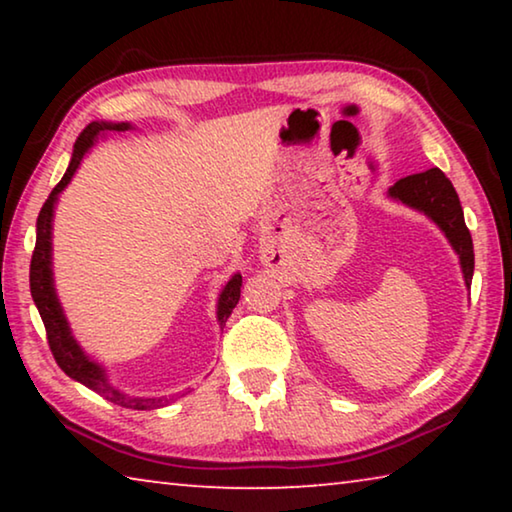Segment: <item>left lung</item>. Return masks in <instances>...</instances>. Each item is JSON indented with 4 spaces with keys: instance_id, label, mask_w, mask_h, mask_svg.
I'll return each mask as SVG.
<instances>
[{
    "instance_id": "left-lung-1",
    "label": "left lung",
    "mask_w": 512,
    "mask_h": 512,
    "mask_svg": "<svg viewBox=\"0 0 512 512\" xmlns=\"http://www.w3.org/2000/svg\"><path fill=\"white\" fill-rule=\"evenodd\" d=\"M388 198L427 216L447 237L449 246L458 255L465 287L470 289L474 275V246L465 225L463 207L449 178L440 169H429L406 176L388 189Z\"/></svg>"
}]
</instances>
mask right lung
Listing matches in <instances>:
<instances>
[{"mask_svg": "<svg viewBox=\"0 0 512 512\" xmlns=\"http://www.w3.org/2000/svg\"><path fill=\"white\" fill-rule=\"evenodd\" d=\"M131 128H133L131 121L101 119V121H92V124L79 135L65 176L60 178V183L54 187V192L49 194V198L38 214L36 250H33V257H31L29 282H31L33 302H36L42 323H45V329H47L49 348L54 352V359L60 366V370H63L67 377L79 381V384L88 386L90 391L103 395L108 402H115L119 406H126V409H135V411H151V409H162V406L171 404L176 400V395L137 397V395H128L124 391H119V388L108 379L106 368L94 359H90V354L85 352L81 348V343L74 339L63 305H60L58 300L56 282H54V214H56L58 196L65 192V187L69 183H72L74 173L81 167L85 153H90L92 146L99 142V137H106L108 133H124V131H131ZM239 296H241V273H235L228 282L223 284L219 300H216V320H219L221 329L225 325V320L230 318L232 309L237 307Z\"/></svg>", "mask_w": 512, "mask_h": 512, "instance_id": "right-lung-1", "label": "right lung"}]
</instances>
